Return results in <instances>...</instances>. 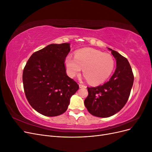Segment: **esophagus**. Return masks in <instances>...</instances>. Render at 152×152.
Here are the masks:
<instances>
[{
	"mask_svg": "<svg viewBox=\"0 0 152 152\" xmlns=\"http://www.w3.org/2000/svg\"><path fill=\"white\" fill-rule=\"evenodd\" d=\"M79 87H80V88H86V86H84V85H83V84H79Z\"/></svg>",
	"mask_w": 152,
	"mask_h": 152,
	"instance_id": "obj_1",
	"label": "esophagus"
}]
</instances>
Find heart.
I'll return each instance as SVG.
<instances>
[{
  "mask_svg": "<svg viewBox=\"0 0 152 152\" xmlns=\"http://www.w3.org/2000/svg\"><path fill=\"white\" fill-rule=\"evenodd\" d=\"M65 66L70 77L79 75L83 68L84 75L90 83H103L112 74L115 62L113 57L107 53L93 48H84L75 53L74 58L68 55Z\"/></svg>",
  "mask_w": 152,
  "mask_h": 152,
  "instance_id": "heart-1",
  "label": "heart"
}]
</instances>
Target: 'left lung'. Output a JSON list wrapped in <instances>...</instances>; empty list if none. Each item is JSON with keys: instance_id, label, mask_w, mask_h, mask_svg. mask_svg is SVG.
Instances as JSON below:
<instances>
[{"instance_id": "obj_1", "label": "left lung", "mask_w": 152, "mask_h": 152, "mask_svg": "<svg viewBox=\"0 0 152 152\" xmlns=\"http://www.w3.org/2000/svg\"><path fill=\"white\" fill-rule=\"evenodd\" d=\"M108 49L115 58V71L103 85L87 87L88 96L84 100L88 112L102 118L112 116L124 107L134 82V75L127 59L115 50Z\"/></svg>"}]
</instances>
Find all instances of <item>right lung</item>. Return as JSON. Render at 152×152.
<instances>
[{"instance_id":"obj_1","label":"right lung","mask_w":152,"mask_h":152,"mask_svg":"<svg viewBox=\"0 0 152 152\" xmlns=\"http://www.w3.org/2000/svg\"><path fill=\"white\" fill-rule=\"evenodd\" d=\"M70 44H50L36 51L23 72L26 98L31 107L45 116H58L66 111L71 96L79 89L66 73L65 60Z\"/></svg>"}]
</instances>
